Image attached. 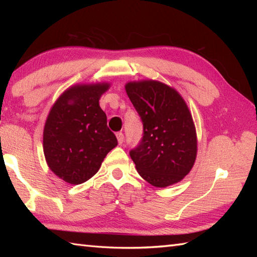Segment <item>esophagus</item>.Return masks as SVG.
Returning a JSON list of instances; mask_svg holds the SVG:
<instances>
[{
  "label": "esophagus",
  "mask_w": 257,
  "mask_h": 257,
  "mask_svg": "<svg viewBox=\"0 0 257 257\" xmlns=\"http://www.w3.org/2000/svg\"><path fill=\"white\" fill-rule=\"evenodd\" d=\"M116 137H117V140H118V144L121 145L123 143V134L122 133H117Z\"/></svg>",
  "instance_id": "esophagus-1"
}]
</instances>
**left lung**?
Returning <instances> with one entry per match:
<instances>
[{
	"instance_id": "obj_1",
	"label": "left lung",
	"mask_w": 257,
	"mask_h": 257,
	"mask_svg": "<svg viewBox=\"0 0 257 257\" xmlns=\"http://www.w3.org/2000/svg\"><path fill=\"white\" fill-rule=\"evenodd\" d=\"M124 88L144 123L143 140L129 152L138 173L157 188L180 182L194 166L198 152L187 102L173 87L158 80L128 81Z\"/></svg>"
}]
</instances>
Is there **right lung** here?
I'll use <instances>...</instances> for the list:
<instances>
[{
  "label": "right lung",
  "instance_id": "right-lung-1",
  "mask_svg": "<svg viewBox=\"0 0 257 257\" xmlns=\"http://www.w3.org/2000/svg\"><path fill=\"white\" fill-rule=\"evenodd\" d=\"M110 84H76L53 103L43 132L48 168L69 184L86 182L99 170L107 154L118 145L107 127L100 97Z\"/></svg>",
  "mask_w": 257,
  "mask_h": 257
}]
</instances>
